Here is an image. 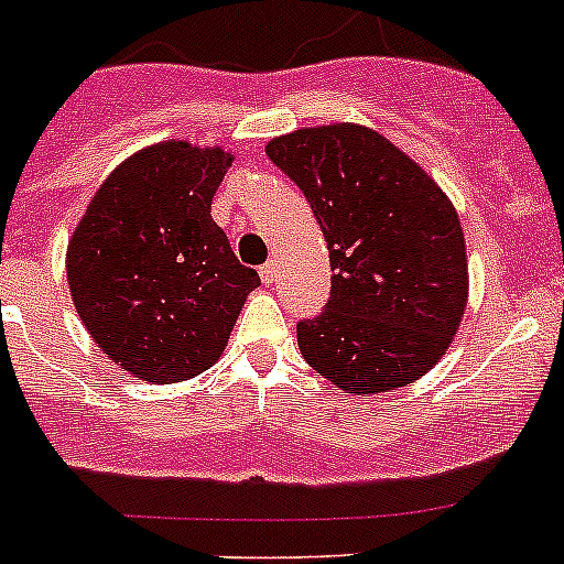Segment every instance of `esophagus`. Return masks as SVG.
I'll return each instance as SVG.
<instances>
[{"instance_id": "1", "label": "esophagus", "mask_w": 564, "mask_h": 564, "mask_svg": "<svg viewBox=\"0 0 564 564\" xmlns=\"http://www.w3.org/2000/svg\"><path fill=\"white\" fill-rule=\"evenodd\" d=\"M259 275H261V283H264V286H272V281H275V264H264L259 270Z\"/></svg>"}]
</instances>
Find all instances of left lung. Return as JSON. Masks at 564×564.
Instances as JSON below:
<instances>
[{
  "label": "left lung",
  "mask_w": 564,
  "mask_h": 564,
  "mask_svg": "<svg viewBox=\"0 0 564 564\" xmlns=\"http://www.w3.org/2000/svg\"><path fill=\"white\" fill-rule=\"evenodd\" d=\"M267 155L305 193L329 250L327 311L297 324L305 362L355 395L425 377L469 300L464 229L447 193L357 122L275 135Z\"/></svg>",
  "instance_id": "1"
}]
</instances>
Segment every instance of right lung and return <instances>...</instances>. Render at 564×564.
Instances as JSON below:
<instances>
[{
    "label": "right lung",
    "instance_id": "1",
    "mask_svg": "<svg viewBox=\"0 0 564 564\" xmlns=\"http://www.w3.org/2000/svg\"><path fill=\"white\" fill-rule=\"evenodd\" d=\"M235 155L166 139L124 158L67 240L70 300L89 338L141 382L174 384L220 360L256 270L213 220Z\"/></svg>",
    "mask_w": 564,
    "mask_h": 564
}]
</instances>
